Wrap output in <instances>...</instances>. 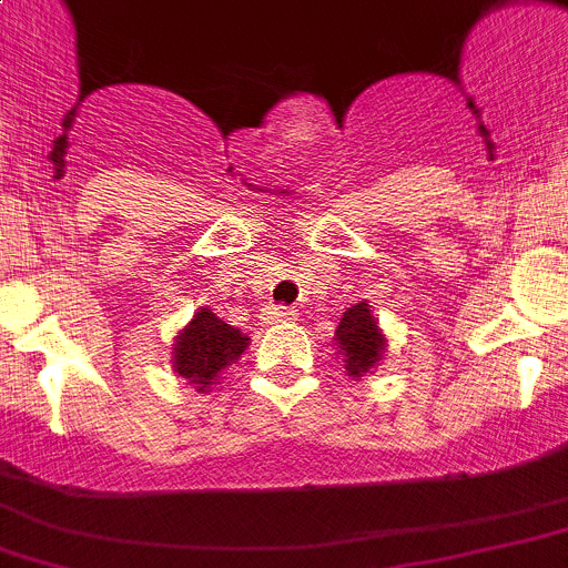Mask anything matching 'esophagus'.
I'll return each instance as SVG.
<instances>
[{"mask_svg":"<svg viewBox=\"0 0 568 568\" xmlns=\"http://www.w3.org/2000/svg\"><path fill=\"white\" fill-rule=\"evenodd\" d=\"M265 322H291L294 320V311L291 308H268L263 314Z\"/></svg>","mask_w":568,"mask_h":568,"instance_id":"34e87169","label":"esophagus"}]
</instances>
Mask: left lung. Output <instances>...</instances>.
<instances>
[{"label":"left lung","mask_w":568,"mask_h":568,"mask_svg":"<svg viewBox=\"0 0 568 568\" xmlns=\"http://www.w3.org/2000/svg\"><path fill=\"white\" fill-rule=\"evenodd\" d=\"M336 354L342 356L347 379L359 382L362 376L379 367L382 356L387 351V336L382 331L379 320L373 316L367 303H356L342 314L334 334Z\"/></svg>","instance_id":"8db88e82"}]
</instances>
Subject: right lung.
Returning a JSON list of instances; mask_svg holds the SVG:
<instances>
[{
	"mask_svg": "<svg viewBox=\"0 0 568 568\" xmlns=\"http://www.w3.org/2000/svg\"><path fill=\"white\" fill-rule=\"evenodd\" d=\"M248 336L201 305L172 342V371L197 393L221 385L223 371L243 356Z\"/></svg>",
	"mask_w": 568,
	"mask_h": 568,
	"instance_id": "1",
	"label": "right lung"
}]
</instances>
